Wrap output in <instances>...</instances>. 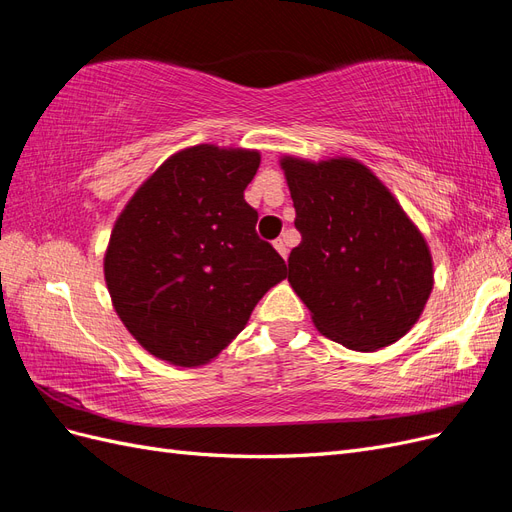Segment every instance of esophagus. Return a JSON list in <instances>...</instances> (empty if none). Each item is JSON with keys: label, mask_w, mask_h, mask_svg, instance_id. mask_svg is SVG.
Wrapping results in <instances>:
<instances>
[{"label": "esophagus", "mask_w": 512, "mask_h": 512, "mask_svg": "<svg viewBox=\"0 0 512 512\" xmlns=\"http://www.w3.org/2000/svg\"><path fill=\"white\" fill-rule=\"evenodd\" d=\"M273 245H275V250L280 252V256H282V258H286V256H288V243H286V239H284V237H277V239L273 241Z\"/></svg>", "instance_id": "obj_1"}]
</instances>
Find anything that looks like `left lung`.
<instances>
[{"mask_svg": "<svg viewBox=\"0 0 512 512\" xmlns=\"http://www.w3.org/2000/svg\"><path fill=\"white\" fill-rule=\"evenodd\" d=\"M301 243L288 282L318 331L374 352L404 337L433 286L427 243L391 192L354 160L284 158Z\"/></svg>", "mask_w": 512, "mask_h": 512, "instance_id": "1", "label": "left lung"}]
</instances>
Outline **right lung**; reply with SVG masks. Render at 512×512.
<instances>
[{
  "label": "right lung",
  "mask_w": 512,
  "mask_h": 512,
  "mask_svg": "<svg viewBox=\"0 0 512 512\" xmlns=\"http://www.w3.org/2000/svg\"><path fill=\"white\" fill-rule=\"evenodd\" d=\"M256 151L198 145L166 160L123 209L104 258L121 322L158 359L203 365L250 320L286 262L243 192Z\"/></svg>",
  "instance_id": "right-lung-1"
}]
</instances>
